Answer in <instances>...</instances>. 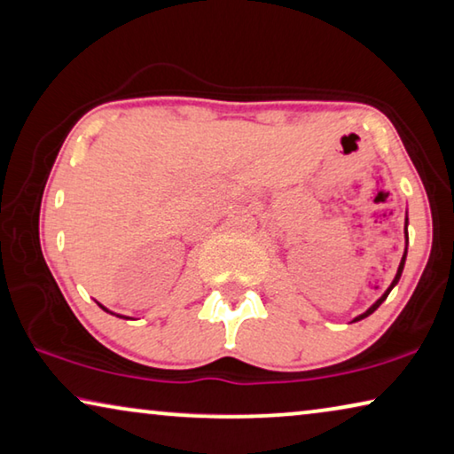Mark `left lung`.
Listing matches in <instances>:
<instances>
[{"label":"left lung","mask_w":454,"mask_h":454,"mask_svg":"<svg viewBox=\"0 0 454 454\" xmlns=\"http://www.w3.org/2000/svg\"><path fill=\"white\" fill-rule=\"evenodd\" d=\"M405 254H408V218H405V253H403V256H402V262H400V267H397L395 279H394V281H391V286L387 287V292H385V294H383L381 297H379V300H377V301L373 303V306H371V308L367 309V312H364V314H361V316H356L353 322H358V320H363V317H367L369 314H373V312H375V309H377L379 306H381V303H383L385 300H387V295H389V292H391V289H394V287L397 286V281H400V277H402V270H403V265H405Z\"/></svg>","instance_id":"left-lung-1"}]
</instances>
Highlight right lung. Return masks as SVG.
I'll return each mask as SVG.
<instances>
[{"mask_svg": "<svg viewBox=\"0 0 454 454\" xmlns=\"http://www.w3.org/2000/svg\"><path fill=\"white\" fill-rule=\"evenodd\" d=\"M99 308H101V309H106V308H104V306H101V303H99ZM106 312H107V309H106ZM120 317H121V316H120Z\"/></svg>", "mask_w": 454, "mask_h": 454, "instance_id": "1", "label": "right lung"}]
</instances>
